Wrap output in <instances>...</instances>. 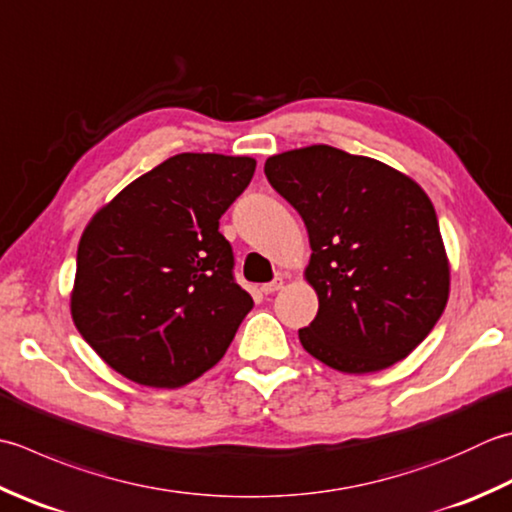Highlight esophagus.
Returning a JSON list of instances; mask_svg holds the SVG:
<instances>
[{"label":"esophagus","mask_w":512,"mask_h":512,"mask_svg":"<svg viewBox=\"0 0 512 512\" xmlns=\"http://www.w3.org/2000/svg\"><path fill=\"white\" fill-rule=\"evenodd\" d=\"M282 288H284V279L282 277H275L273 282H268V284L262 286V293L273 295V293H277V290H282Z\"/></svg>","instance_id":"esophagus-1"}]
</instances>
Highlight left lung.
Returning a JSON list of instances; mask_svg holds the SVG:
<instances>
[{
	"label": "left lung",
	"instance_id": "1",
	"mask_svg": "<svg viewBox=\"0 0 512 512\" xmlns=\"http://www.w3.org/2000/svg\"><path fill=\"white\" fill-rule=\"evenodd\" d=\"M264 173L302 215L317 317L310 355L375 373L424 342L448 302L450 268L435 208L419 184L377 159L319 144L266 159Z\"/></svg>",
	"mask_w": 512,
	"mask_h": 512
}]
</instances>
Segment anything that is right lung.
<instances>
[{"instance_id":"right-lung-1","label":"right lung","mask_w":512,"mask_h":512,"mask_svg":"<svg viewBox=\"0 0 512 512\" xmlns=\"http://www.w3.org/2000/svg\"><path fill=\"white\" fill-rule=\"evenodd\" d=\"M255 159L182 153L90 219L70 313L90 348L130 382L179 388L224 357L253 297L235 282L219 217Z\"/></svg>"}]
</instances>
